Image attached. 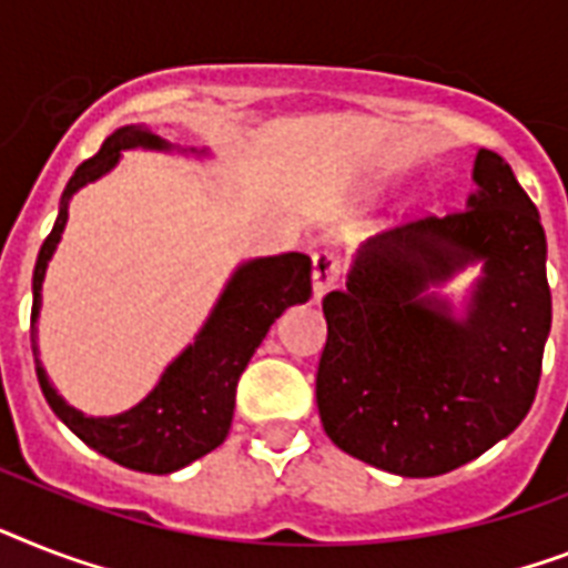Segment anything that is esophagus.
I'll return each instance as SVG.
<instances>
[{"instance_id": "1", "label": "esophagus", "mask_w": 568, "mask_h": 568, "mask_svg": "<svg viewBox=\"0 0 568 568\" xmlns=\"http://www.w3.org/2000/svg\"><path fill=\"white\" fill-rule=\"evenodd\" d=\"M338 260H335V253H315V260H312V294L315 300H324V294H329L335 285H338Z\"/></svg>"}]
</instances>
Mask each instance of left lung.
<instances>
[{
  "label": "left lung",
  "instance_id": "8db88e82",
  "mask_svg": "<svg viewBox=\"0 0 568 568\" xmlns=\"http://www.w3.org/2000/svg\"><path fill=\"white\" fill-rule=\"evenodd\" d=\"M467 210L373 236L324 297L317 412L353 458L444 476L514 432L534 403L548 332L546 230L510 165L481 149ZM483 268L458 310L439 288Z\"/></svg>",
  "mask_w": 568,
  "mask_h": 568
}]
</instances>
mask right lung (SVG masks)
Listing matches in <instances>:
<instances>
[{
	"mask_svg": "<svg viewBox=\"0 0 568 568\" xmlns=\"http://www.w3.org/2000/svg\"><path fill=\"white\" fill-rule=\"evenodd\" d=\"M131 149L210 156L206 149L172 145L145 124H124L110 133L99 154L78 165L60 195L58 221L37 256L31 280V349L45 403L52 405V412L67 423L72 435L122 467L165 476L189 467L192 460L204 458L206 452L224 444L236 408L239 376L276 317L294 303H306L312 297V260L306 253H280L239 262L204 326L197 329L195 341L186 344V349L165 367L149 396L113 417H87L75 405H69L45 376L37 349V317L43 306L45 268L67 227L69 201L87 183H95L113 172L122 160V151Z\"/></svg>",
	"mask_w": 568,
	"mask_h": 568,
	"instance_id": "1",
	"label": "right lung"
}]
</instances>
